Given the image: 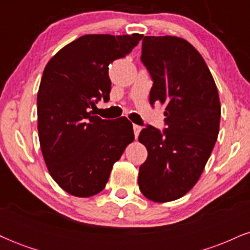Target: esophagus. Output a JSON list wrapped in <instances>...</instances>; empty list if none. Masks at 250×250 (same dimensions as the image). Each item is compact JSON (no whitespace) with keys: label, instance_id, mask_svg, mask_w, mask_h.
Masks as SVG:
<instances>
[{"label":"esophagus","instance_id":"34e87169","mask_svg":"<svg viewBox=\"0 0 250 250\" xmlns=\"http://www.w3.org/2000/svg\"><path fill=\"white\" fill-rule=\"evenodd\" d=\"M133 129H134V135H135V137H137L139 136V134H140V131H141V127H140V125H133Z\"/></svg>","mask_w":250,"mask_h":250}]
</instances>
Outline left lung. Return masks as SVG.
Masks as SVG:
<instances>
[{
  "instance_id": "left-lung-1",
  "label": "left lung",
  "mask_w": 250,
  "mask_h": 250,
  "mask_svg": "<svg viewBox=\"0 0 250 250\" xmlns=\"http://www.w3.org/2000/svg\"><path fill=\"white\" fill-rule=\"evenodd\" d=\"M141 61L153 87L149 102L166 105L163 131L147 125L139 141L148 157L140 167L139 187L154 202L182 197L206 167L220 130L221 104L205 60L176 36H145Z\"/></svg>"
}]
</instances>
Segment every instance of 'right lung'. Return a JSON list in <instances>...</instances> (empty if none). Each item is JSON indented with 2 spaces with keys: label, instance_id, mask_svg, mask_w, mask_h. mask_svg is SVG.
Segmentation results:
<instances>
[{
  "label": "right lung",
  "instance_id": "right-lung-1",
  "mask_svg": "<svg viewBox=\"0 0 250 250\" xmlns=\"http://www.w3.org/2000/svg\"><path fill=\"white\" fill-rule=\"evenodd\" d=\"M141 34L79 37L50 59L37 93V129L49 174L77 197L99 194L114 163L134 141L127 117L102 120L90 108L109 100V64L125 57Z\"/></svg>",
  "mask_w": 250,
  "mask_h": 250
}]
</instances>
